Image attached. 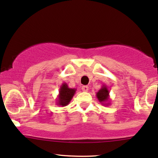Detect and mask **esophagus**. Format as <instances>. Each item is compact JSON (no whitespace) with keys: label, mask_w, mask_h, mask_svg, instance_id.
<instances>
[{"label":"esophagus","mask_w":158,"mask_h":158,"mask_svg":"<svg viewBox=\"0 0 158 158\" xmlns=\"http://www.w3.org/2000/svg\"><path fill=\"white\" fill-rule=\"evenodd\" d=\"M82 90L83 91L86 92V91H89V87L87 86V85H83V86H82Z\"/></svg>","instance_id":"1"}]
</instances>
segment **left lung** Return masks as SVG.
I'll return each mask as SVG.
<instances>
[{
  "label": "left lung",
  "mask_w": 158,
  "mask_h": 158,
  "mask_svg": "<svg viewBox=\"0 0 158 158\" xmlns=\"http://www.w3.org/2000/svg\"><path fill=\"white\" fill-rule=\"evenodd\" d=\"M96 96L98 99L99 102L101 104L104 105V106H109L110 103H109V90L107 88L106 85H103L101 89L97 92Z\"/></svg>",
  "instance_id": "1"
}]
</instances>
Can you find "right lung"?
I'll return each mask as SVG.
<instances>
[{"label":"right lung","instance_id":"1","mask_svg":"<svg viewBox=\"0 0 158 158\" xmlns=\"http://www.w3.org/2000/svg\"><path fill=\"white\" fill-rule=\"evenodd\" d=\"M76 92V89L69 88L66 83H63L60 86L59 94L58 95L56 105L58 106L64 107L69 105Z\"/></svg>","mask_w":158,"mask_h":158}]
</instances>
